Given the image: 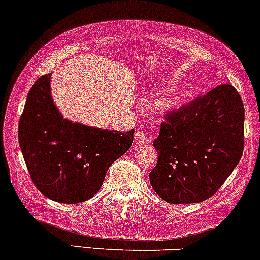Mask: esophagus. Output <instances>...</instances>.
<instances>
[{
	"label": "esophagus",
	"mask_w": 260,
	"mask_h": 260,
	"mask_svg": "<svg viewBox=\"0 0 260 260\" xmlns=\"http://www.w3.org/2000/svg\"><path fill=\"white\" fill-rule=\"evenodd\" d=\"M149 143H150L149 137L146 136L143 131H140V129L137 131L136 134H134V144H136V145L142 146V145H146V144H149Z\"/></svg>",
	"instance_id": "esophagus-1"
}]
</instances>
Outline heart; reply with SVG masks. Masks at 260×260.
Wrapping results in <instances>:
<instances>
[{
  "mask_svg": "<svg viewBox=\"0 0 260 260\" xmlns=\"http://www.w3.org/2000/svg\"><path fill=\"white\" fill-rule=\"evenodd\" d=\"M186 102V96L184 94H177L173 96L170 103H168V108L171 109H179L184 105V103Z\"/></svg>",
  "mask_w": 260,
  "mask_h": 260,
  "instance_id": "b5f03b06",
  "label": "heart"
}]
</instances>
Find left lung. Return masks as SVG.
I'll list each match as a JSON object with an SVG mask.
<instances>
[{"label":"left lung","mask_w":260,"mask_h":260,"mask_svg":"<svg viewBox=\"0 0 260 260\" xmlns=\"http://www.w3.org/2000/svg\"><path fill=\"white\" fill-rule=\"evenodd\" d=\"M245 108L231 84L171 111L154 140L158 161L150 184L168 203H193L213 196L243 152Z\"/></svg>","instance_id":"obj_1"}]
</instances>
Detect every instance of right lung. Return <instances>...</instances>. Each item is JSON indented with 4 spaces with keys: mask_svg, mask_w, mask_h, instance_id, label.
I'll return each instance as SVG.
<instances>
[{
    "mask_svg": "<svg viewBox=\"0 0 260 260\" xmlns=\"http://www.w3.org/2000/svg\"><path fill=\"white\" fill-rule=\"evenodd\" d=\"M133 133L134 129H100L62 117L52 99L51 74L34 83L18 127L34 184L46 198L60 203L93 198L109 167L131 148Z\"/></svg>",
    "mask_w": 260,
    "mask_h": 260,
    "instance_id": "right-lung-1",
    "label": "right lung"
}]
</instances>
